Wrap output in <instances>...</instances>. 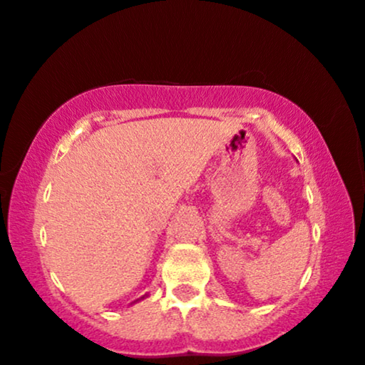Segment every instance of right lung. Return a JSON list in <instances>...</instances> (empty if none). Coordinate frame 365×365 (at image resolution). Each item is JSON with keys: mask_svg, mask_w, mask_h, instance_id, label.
Instances as JSON below:
<instances>
[{"mask_svg": "<svg viewBox=\"0 0 365 365\" xmlns=\"http://www.w3.org/2000/svg\"><path fill=\"white\" fill-rule=\"evenodd\" d=\"M145 297H147V295H143V297H142V299H145Z\"/></svg>", "mask_w": 365, "mask_h": 365, "instance_id": "1", "label": "right lung"}]
</instances>
